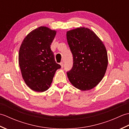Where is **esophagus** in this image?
Instances as JSON below:
<instances>
[{
  "mask_svg": "<svg viewBox=\"0 0 129 129\" xmlns=\"http://www.w3.org/2000/svg\"><path fill=\"white\" fill-rule=\"evenodd\" d=\"M60 65H61V68H63V67H64V64H63V62H60Z\"/></svg>",
  "mask_w": 129,
  "mask_h": 129,
  "instance_id": "esophagus-1",
  "label": "esophagus"
}]
</instances>
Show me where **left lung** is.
Here are the masks:
<instances>
[{"instance_id": "1", "label": "left lung", "mask_w": 129, "mask_h": 129, "mask_svg": "<svg viewBox=\"0 0 129 129\" xmlns=\"http://www.w3.org/2000/svg\"><path fill=\"white\" fill-rule=\"evenodd\" d=\"M67 38L73 57L68 79L79 90L94 88L103 79L108 67L105 46L94 31L84 27L68 31Z\"/></svg>"}]
</instances>
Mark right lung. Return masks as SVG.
Listing matches in <instances>:
<instances>
[{
    "instance_id": "right-lung-1",
    "label": "right lung",
    "mask_w": 129,
    "mask_h": 129,
    "mask_svg": "<svg viewBox=\"0 0 129 129\" xmlns=\"http://www.w3.org/2000/svg\"><path fill=\"white\" fill-rule=\"evenodd\" d=\"M56 31L45 26L35 29L27 35L19 52V64L26 84L31 90L43 92L53 81L56 71L61 68L55 61L50 45Z\"/></svg>"
}]
</instances>
